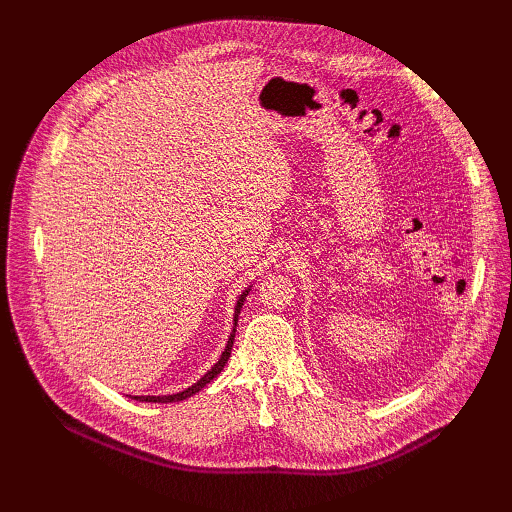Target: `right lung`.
Segmentation results:
<instances>
[{
    "label": "right lung",
    "mask_w": 512,
    "mask_h": 512,
    "mask_svg": "<svg viewBox=\"0 0 512 512\" xmlns=\"http://www.w3.org/2000/svg\"><path fill=\"white\" fill-rule=\"evenodd\" d=\"M249 290L251 288H247L245 292L240 294L238 297V301H236V307H234V330H232V334H230V338H228V344H226V348H224V353H222V357L218 359V363H215L201 380H197V384H193L191 388H186V390H182V392H176V394H168V396H130V398H134V400H139V402H180V400H184V398H191L193 394H197L201 388H205L215 375H218L222 369H224V365H226V361L230 359V353H232V344H234V334H236V321H238V315H240V309H242V303H245V299H247V294H249Z\"/></svg>",
    "instance_id": "1"
}]
</instances>
